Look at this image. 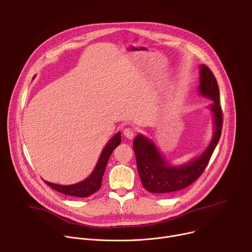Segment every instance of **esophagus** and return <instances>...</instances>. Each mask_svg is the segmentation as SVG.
Wrapping results in <instances>:
<instances>
[{
  "label": "esophagus",
  "instance_id": "obj_1",
  "mask_svg": "<svg viewBox=\"0 0 252 252\" xmlns=\"http://www.w3.org/2000/svg\"><path fill=\"white\" fill-rule=\"evenodd\" d=\"M124 134L126 138L128 139H132L133 136H134V129L131 128V127H126L124 129Z\"/></svg>",
  "mask_w": 252,
  "mask_h": 252
}]
</instances>
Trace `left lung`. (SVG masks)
<instances>
[{
	"label": "left lung",
	"instance_id": "1",
	"mask_svg": "<svg viewBox=\"0 0 252 252\" xmlns=\"http://www.w3.org/2000/svg\"><path fill=\"white\" fill-rule=\"evenodd\" d=\"M198 93L213 100L209 109L213 114L214 133L209 146L201 156L183 165L172 166L168 164L155 143L148 137L138 134L133 140L132 148L142 187L152 193L168 194L193 184L204 171L218 146L222 128L220 89L212 71L204 64L200 65Z\"/></svg>",
	"mask_w": 252,
	"mask_h": 252
}]
</instances>
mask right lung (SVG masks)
I'll return each instance as SVG.
<instances>
[{"instance_id": "add662e5", "label": "right lung", "mask_w": 252, "mask_h": 252, "mask_svg": "<svg viewBox=\"0 0 252 252\" xmlns=\"http://www.w3.org/2000/svg\"><path fill=\"white\" fill-rule=\"evenodd\" d=\"M121 141H122L121 132H118L109 142L106 143V146L102 150L101 155L97 160V163L94 171L88 178L85 179V181L78 183L76 185H70V186H60V185L52 184L46 181L45 183L55 190L66 195L77 196V197H87L92 195L93 193H94L100 189L102 176H103L107 161H109V158L113 151L118 146H120Z\"/></svg>"}]
</instances>
